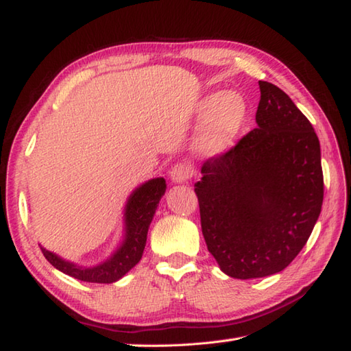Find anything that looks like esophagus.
Here are the masks:
<instances>
[{
    "mask_svg": "<svg viewBox=\"0 0 351 351\" xmlns=\"http://www.w3.org/2000/svg\"><path fill=\"white\" fill-rule=\"evenodd\" d=\"M170 180L175 184H182L187 182L191 178V169L187 166V164H175L173 167L170 169Z\"/></svg>",
    "mask_w": 351,
    "mask_h": 351,
    "instance_id": "34e87169",
    "label": "esophagus"
}]
</instances>
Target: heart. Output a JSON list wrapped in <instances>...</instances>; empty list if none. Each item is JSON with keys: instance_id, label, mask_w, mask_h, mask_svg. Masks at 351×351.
Here are the masks:
<instances>
[{"instance_id": "heart-1", "label": "heart", "mask_w": 351, "mask_h": 351, "mask_svg": "<svg viewBox=\"0 0 351 351\" xmlns=\"http://www.w3.org/2000/svg\"><path fill=\"white\" fill-rule=\"evenodd\" d=\"M196 116L200 122L196 147L206 156H219L232 149L247 117V102L241 93L229 90L211 93L199 101Z\"/></svg>"}]
</instances>
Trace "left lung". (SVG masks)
Here are the masks:
<instances>
[{"mask_svg": "<svg viewBox=\"0 0 351 351\" xmlns=\"http://www.w3.org/2000/svg\"><path fill=\"white\" fill-rule=\"evenodd\" d=\"M256 128L208 160L195 184L202 234L235 279L287 268L322 213V149L311 122L278 86L259 81Z\"/></svg>", "mask_w": 351, "mask_h": 351, "instance_id": "left-lung-1", "label": "left lung"}]
</instances>
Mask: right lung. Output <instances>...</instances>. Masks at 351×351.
Masks as SVG:
<instances>
[{"mask_svg": "<svg viewBox=\"0 0 351 351\" xmlns=\"http://www.w3.org/2000/svg\"><path fill=\"white\" fill-rule=\"evenodd\" d=\"M166 180L154 178L132 190L123 208V232L122 240L111 255L96 265H78L72 261L58 256L57 253L42 247L43 256L57 270L83 282L113 283L138 264L143 255L147 230L155 215L161 197L166 193Z\"/></svg>", "mask_w": 351, "mask_h": 351, "instance_id": "obj_1", "label": "right lung"}]
</instances>
